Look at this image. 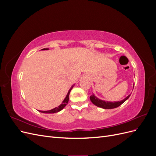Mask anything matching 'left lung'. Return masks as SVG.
<instances>
[{
  "instance_id": "1",
  "label": "left lung",
  "mask_w": 156,
  "mask_h": 156,
  "mask_svg": "<svg viewBox=\"0 0 156 156\" xmlns=\"http://www.w3.org/2000/svg\"><path fill=\"white\" fill-rule=\"evenodd\" d=\"M133 87H134V84H133ZM131 96V94L127 96L126 98H125L124 100H122L121 101H105V100H102L99 99L98 97H96L94 94H92V95L91 96H90V100L92 101L93 104L95 105L96 106L103 108L104 109H111V108H115L118 107H119L121 105L122 103L125 102L127 99L129 98Z\"/></svg>"
}]
</instances>
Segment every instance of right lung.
Segmentation results:
<instances>
[{
    "instance_id": "right-lung-1",
    "label": "right lung",
    "mask_w": 156,
    "mask_h": 156,
    "mask_svg": "<svg viewBox=\"0 0 156 156\" xmlns=\"http://www.w3.org/2000/svg\"><path fill=\"white\" fill-rule=\"evenodd\" d=\"M41 50H44H44H49V49H41ZM74 85H75V84H73V85L71 87L70 89L68 90V92L66 96V98H64V100L62 101V103H61V104L59 106L56 107H55V108H52V109L49 110V111H38L40 112H42V113H48V114H51V113H56V112H59L60 111H62L63 108L66 107V105L68 104V101H69V96L70 91L72 90V89L73 88Z\"/></svg>"
}]
</instances>
